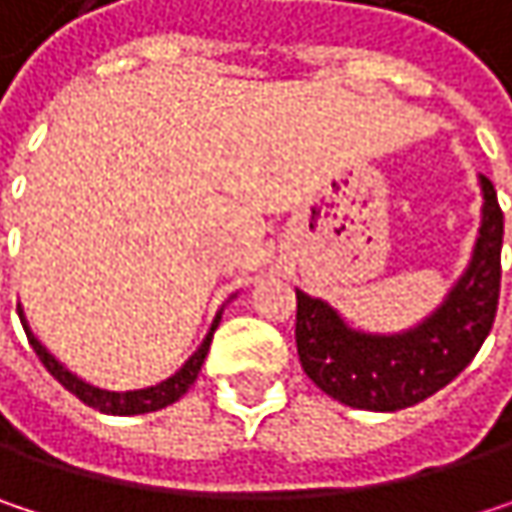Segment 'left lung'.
Wrapping results in <instances>:
<instances>
[{
	"label": "left lung",
	"instance_id": "left-lung-1",
	"mask_svg": "<svg viewBox=\"0 0 512 512\" xmlns=\"http://www.w3.org/2000/svg\"><path fill=\"white\" fill-rule=\"evenodd\" d=\"M483 216L471 260L445 302L418 326L394 335L353 329L329 302L296 290V350L308 379L367 412L415 406L460 376L483 347L501 290L504 213L480 174Z\"/></svg>",
	"mask_w": 512,
	"mask_h": 512
}]
</instances>
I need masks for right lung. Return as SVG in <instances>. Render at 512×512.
<instances>
[{
	"instance_id": "obj_1",
	"label": "right lung",
	"mask_w": 512,
	"mask_h": 512,
	"mask_svg": "<svg viewBox=\"0 0 512 512\" xmlns=\"http://www.w3.org/2000/svg\"><path fill=\"white\" fill-rule=\"evenodd\" d=\"M17 314H20V323H23V329H26V338H29L32 350L38 353L41 361H44V367L50 370L52 376H55L70 394H76L85 406L100 409V412H106V415H145V412L165 409V406H171L174 400H180V397L189 391V385L198 379V370H201L204 358L210 353L213 332H216V326H219V320H222V311H219L216 320H213V326H210V332H207V338L201 341V347L189 356V361H186L174 376L162 379L159 385H151V388H139V391H106V388H97V385L79 379V376L70 373L58 358L50 356V350H47V347L32 335V329L26 326V317H23V308H20V305H17Z\"/></svg>"
}]
</instances>
